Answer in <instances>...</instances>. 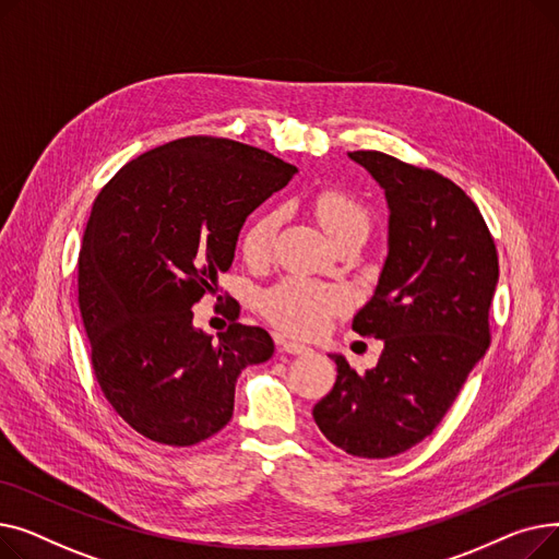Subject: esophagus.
Returning <instances> with one entry per match:
<instances>
[{
  "label": "esophagus",
  "instance_id": "1",
  "mask_svg": "<svg viewBox=\"0 0 559 559\" xmlns=\"http://www.w3.org/2000/svg\"><path fill=\"white\" fill-rule=\"evenodd\" d=\"M281 348L289 356H301V354H308V350H310L306 344H299V342H281Z\"/></svg>",
  "mask_w": 559,
  "mask_h": 559
}]
</instances>
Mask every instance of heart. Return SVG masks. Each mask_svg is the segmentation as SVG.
<instances>
[{"label":"heart","instance_id":"obj_1","mask_svg":"<svg viewBox=\"0 0 559 559\" xmlns=\"http://www.w3.org/2000/svg\"><path fill=\"white\" fill-rule=\"evenodd\" d=\"M308 205L333 245L348 233L369 228L367 205L344 188H319L308 199ZM278 224L281 217L276 211H264L247 226L242 235V253L253 267L270 260ZM260 308L278 331L295 337H314L342 312L344 295L337 287L324 283L287 276L264 292Z\"/></svg>","mask_w":559,"mask_h":559}]
</instances>
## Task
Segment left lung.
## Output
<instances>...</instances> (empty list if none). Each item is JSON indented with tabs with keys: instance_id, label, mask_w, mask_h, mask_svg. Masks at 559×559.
I'll return each instance as SVG.
<instances>
[{
	"instance_id": "1",
	"label": "left lung",
	"mask_w": 559,
	"mask_h": 559,
	"mask_svg": "<svg viewBox=\"0 0 559 559\" xmlns=\"http://www.w3.org/2000/svg\"><path fill=\"white\" fill-rule=\"evenodd\" d=\"M348 156L390 205L385 267L354 319L358 335L385 348L365 376L331 356L335 385L312 417L337 449L380 460L426 439L485 356L498 251L478 205L447 176L383 152Z\"/></svg>"
}]
</instances>
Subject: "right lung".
I'll return each mask as SVG.
<instances>
[{"instance_id": "right-lung-1", "label": "right lung", "mask_w": 559, "mask_h": 559, "mask_svg": "<svg viewBox=\"0 0 559 559\" xmlns=\"http://www.w3.org/2000/svg\"><path fill=\"white\" fill-rule=\"evenodd\" d=\"M295 171L258 146L188 135L127 163L95 199L79 251L91 365L115 413L152 442L219 432L242 369L272 358L270 333L240 324L235 299L217 340L190 308L219 289L245 219Z\"/></svg>"}]
</instances>
